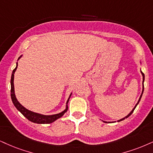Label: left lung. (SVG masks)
<instances>
[{"label":"left lung","mask_w":153,"mask_h":153,"mask_svg":"<svg viewBox=\"0 0 153 153\" xmlns=\"http://www.w3.org/2000/svg\"><path fill=\"white\" fill-rule=\"evenodd\" d=\"M140 72H141V74H142V75H143V91H142V94H141V95H140V99H139V100H138V101H137V103H136V105H135V107L134 108H133V110H132L131 111V113H130V114L128 115V116H126V117H124V118H123L122 119H120V120H118V122H119V121H121V120H124L125 119V118H128V117L131 116V115L133 114V111H134V110H135V108H136V106H137V105L138 104V103L140 102V99H141V97H142V95H143V91H144V84H143V82H144V80H145V75H144V74H143L142 71H141V70H140ZM104 123H109V122H106V121H103Z\"/></svg>","instance_id":"obj_1"}]
</instances>
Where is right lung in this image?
I'll list each match as a JSON object with an SVG mask.
<instances>
[{
    "mask_svg": "<svg viewBox=\"0 0 153 153\" xmlns=\"http://www.w3.org/2000/svg\"><path fill=\"white\" fill-rule=\"evenodd\" d=\"M22 55L18 58V59L21 57ZM17 67H18V62H17L16 67L13 69L12 72V76H11V79H10V85H11V89H10V96H11V99H12V101L14 104L16 108L18 109V110L20 111L21 114L23 115V116L25 117L26 118H27L28 120H30L31 122L35 123H39V124H48V123H51L55 121L56 120H57L58 118H61V117L63 116L64 114L67 112L68 110V105L67 103L69 102V98H70L71 94L69 96V99H68L67 103H66V108L65 110H64L62 112L59 113V114H54V115H50V116H46V115H42L40 114H37V113L33 112V111L27 110V108H25L24 106L20 104L19 103V101L17 100L16 94H15V89H14V74L15 71H16Z\"/></svg>",
    "mask_w": 153,
    "mask_h": 153,
    "instance_id": "1",
    "label": "right lung"
}]
</instances>
